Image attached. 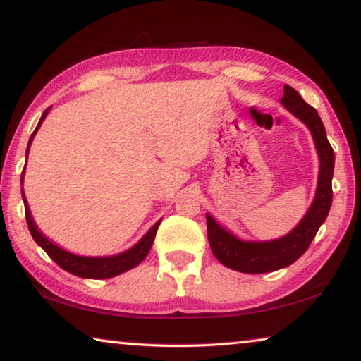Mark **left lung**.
<instances>
[{"label": "left lung", "instance_id": "1", "mask_svg": "<svg viewBox=\"0 0 361 361\" xmlns=\"http://www.w3.org/2000/svg\"><path fill=\"white\" fill-rule=\"evenodd\" d=\"M280 103L304 122L312 133L317 154L320 159L319 181H317L315 197L304 218L295 229L276 240H242L207 213V235L215 258L226 267L245 274L272 272L301 258L310 242L314 240L317 231L325 223L333 202L331 180L334 172V151L328 142L325 126L319 113L315 108L307 105L288 84L283 85V97Z\"/></svg>", "mask_w": 361, "mask_h": 361}]
</instances>
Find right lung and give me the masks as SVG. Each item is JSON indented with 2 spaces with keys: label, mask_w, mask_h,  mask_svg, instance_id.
Masks as SVG:
<instances>
[{
  "label": "right lung",
  "mask_w": 361,
  "mask_h": 361,
  "mask_svg": "<svg viewBox=\"0 0 361 361\" xmlns=\"http://www.w3.org/2000/svg\"><path fill=\"white\" fill-rule=\"evenodd\" d=\"M49 109L51 108H47L46 111L42 113L38 126H36L35 132L32 133V137H30L25 156H28L30 146H32L33 138L36 135V132H38V129L41 127L42 121L46 119ZM23 173H25V169H23V172H22V183H23ZM22 199H23V204H25V218H27L30 234H32L35 242L38 243V245L44 250L49 256H51V259H54L60 267L65 269L66 272H70L76 277H82V279H97V280L111 279V277L119 276V274L130 271V269L138 266L140 262L146 258V255L149 253L152 242H154L157 228H159V224H161V219H159V221L152 226L148 232H146V234L135 243V245L129 250H126V252H122V253L111 255V256H81V255L70 253V252H66V250L60 248L57 243L49 240L47 237L38 229V226H36L35 219L32 216V212H30V207L27 202L25 192H23V188H22Z\"/></svg>",
  "instance_id": "1"
}]
</instances>
